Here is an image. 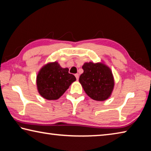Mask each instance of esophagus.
<instances>
[{
	"label": "esophagus",
	"mask_w": 151,
	"mask_h": 151,
	"mask_svg": "<svg viewBox=\"0 0 151 151\" xmlns=\"http://www.w3.org/2000/svg\"><path fill=\"white\" fill-rule=\"evenodd\" d=\"M75 76H76V80H79V74L78 73L75 74Z\"/></svg>",
	"instance_id": "esophagus-1"
}]
</instances>
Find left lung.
I'll return each instance as SVG.
<instances>
[{"mask_svg": "<svg viewBox=\"0 0 151 151\" xmlns=\"http://www.w3.org/2000/svg\"><path fill=\"white\" fill-rule=\"evenodd\" d=\"M83 73L79 79L88 96L96 101L109 98L114 88V78L111 69L102 63H85Z\"/></svg>", "mask_w": 151, "mask_h": 151, "instance_id": "obj_1", "label": "left lung"}]
</instances>
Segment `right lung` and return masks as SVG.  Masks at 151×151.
Returning <instances> with one entry per match:
<instances>
[{
    "instance_id": "1",
    "label": "right lung",
    "mask_w": 151,
    "mask_h": 151,
    "mask_svg": "<svg viewBox=\"0 0 151 151\" xmlns=\"http://www.w3.org/2000/svg\"><path fill=\"white\" fill-rule=\"evenodd\" d=\"M68 71V68H62L57 62L44 65L36 78L37 88L40 96L48 100L59 99L76 80Z\"/></svg>"
}]
</instances>
